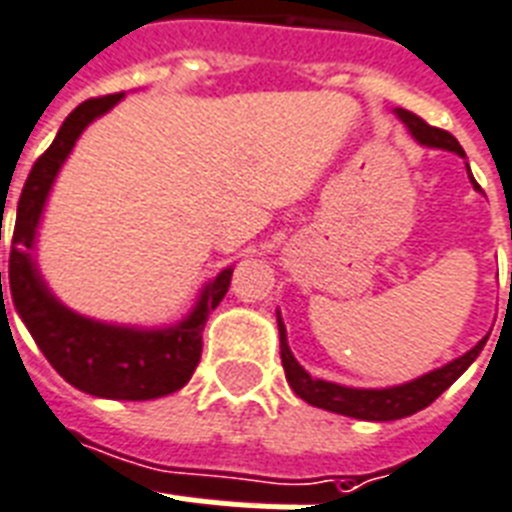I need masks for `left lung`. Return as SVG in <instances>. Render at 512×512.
Segmentation results:
<instances>
[{
  "label": "left lung",
  "mask_w": 512,
  "mask_h": 512,
  "mask_svg": "<svg viewBox=\"0 0 512 512\" xmlns=\"http://www.w3.org/2000/svg\"><path fill=\"white\" fill-rule=\"evenodd\" d=\"M394 115L400 118L402 126L407 128V134L413 136L421 147L444 149V152H452V155H458L465 160L463 147H460L458 139L452 134H447L442 128H431L429 123H423L418 115L402 110V107H394ZM465 170H468V178H471L473 189L479 191V184H476V178H473L468 162H465ZM276 321L278 339H281V365H284L286 381L292 386V392L297 394L299 400H305L307 405L321 407V410H328V413L347 415V418H357V421H397V418H407V415H413L418 413V410H423V407H429L439 394L447 392V389L471 368V363L481 355L486 339H489V334H486L476 347H471V350L463 352V355L455 357V360H450V363L439 365L434 371L413 378V381H405V384L394 386H381V389H365V386H344L310 376V373L297 363L294 352L289 350L281 310H276Z\"/></svg>",
  "instance_id": "1"
}]
</instances>
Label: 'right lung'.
Returning a JSON list of instances; mask_svg holds the SVG:
<instances>
[{
	"label": "right lung",
	"mask_w": 512,
	"mask_h": 512,
	"mask_svg": "<svg viewBox=\"0 0 512 512\" xmlns=\"http://www.w3.org/2000/svg\"><path fill=\"white\" fill-rule=\"evenodd\" d=\"M126 94L89 99L70 112L52 147L36 160L18 202L10 252L12 305L52 368L70 386L102 400H157L178 392L202 357V328L231 286L234 265L205 281L189 313L165 326L99 321L76 313L41 276L36 244L52 186L76 141ZM2 289V273H0Z\"/></svg>",
	"instance_id": "right-lung-1"
}]
</instances>
